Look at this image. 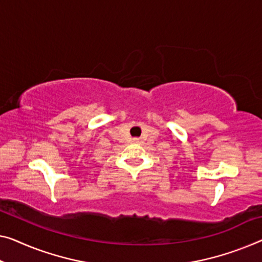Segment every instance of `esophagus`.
Here are the masks:
<instances>
[{
	"instance_id": "34e87169",
	"label": "esophagus",
	"mask_w": 262,
	"mask_h": 262,
	"mask_svg": "<svg viewBox=\"0 0 262 262\" xmlns=\"http://www.w3.org/2000/svg\"><path fill=\"white\" fill-rule=\"evenodd\" d=\"M133 142L142 143V138H134V139H133Z\"/></svg>"
}]
</instances>
